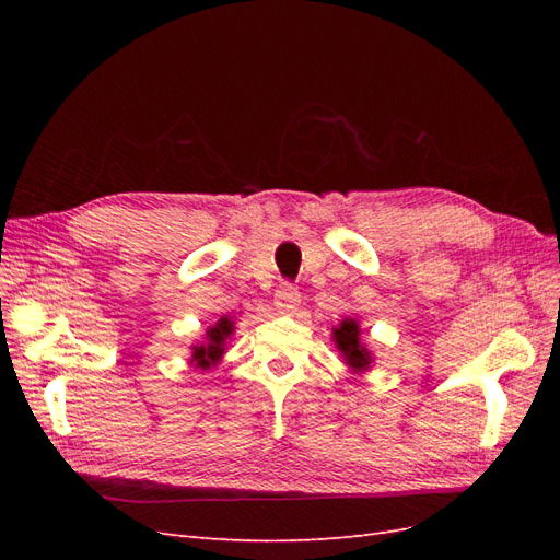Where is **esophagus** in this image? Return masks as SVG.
<instances>
[{
    "instance_id": "34e87169",
    "label": "esophagus",
    "mask_w": 560,
    "mask_h": 560,
    "mask_svg": "<svg viewBox=\"0 0 560 560\" xmlns=\"http://www.w3.org/2000/svg\"><path fill=\"white\" fill-rule=\"evenodd\" d=\"M299 303H301V292L296 290L294 284H280L278 287V292H276V306L280 308V311H296L299 308Z\"/></svg>"
}]
</instances>
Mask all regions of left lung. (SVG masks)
<instances>
[{
  "mask_svg": "<svg viewBox=\"0 0 560 560\" xmlns=\"http://www.w3.org/2000/svg\"><path fill=\"white\" fill-rule=\"evenodd\" d=\"M334 341L336 348L341 350L346 364L350 366L352 374H364V371L374 362V354H371L364 343L360 341V322L346 317L341 325L334 329Z\"/></svg>",
  "mask_w": 560,
  "mask_h": 560,
  "instance_id": "1",
  "label": "left lung"
}]
</instances>
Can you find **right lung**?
<instances>
[{"label":"right lung","mask_w":560,"mask_h":560,"mask_svg":"<svg viewBox=\"0 0 560 560\" xmlns=\"http://www.w3.org/2000/svg\"><path fill=\"white\" fill-rule=\"evenodd\" d=\"M231 334H233V322L229 317L219 319L214 327L208 329L206 343L191 346V364H196L198 369L214 366L219 360H222Z\"/></svg>","instance_id":"1"}]
</instances>
